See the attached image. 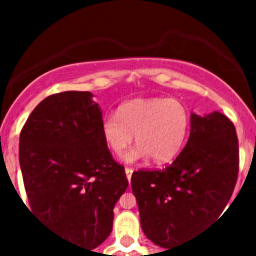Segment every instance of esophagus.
Instances as JSON below:
<instances>
[{"label":"esophagus","instance_id":"esophagus-1","mask_svg":"<svg viewBox=\"0 0 256 256\" xmlns=\"http://www.w3.org/2000/svg\"><path fill=\"white\" fill-rule=\"evenodd\" d=\"M132 173H133L132 168H126V178H128V180H130V178H132Z\"/></svg>","mask_w":256,"mask_h":256}]
</instances>
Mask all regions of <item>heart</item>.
Returning a JSON list of instances; mask_svg holds the SVG:
<instances>
[{"instance_id": "heart-1", "label": "heart", "mask_w": 256, "mask_h": 256, "mask_svg": "<svg viewBox=\"0 0 256 256\" xmlns=\"http://www.w3.org/2000/svg\"><path fill=\"white\" fill-rule=\"evenodd\" d=\"M190 118L186 106L176 98H138L126 102L118 114H108L101 123V133L108 148L122 154L136 134L137 146L124 155V160L136 162L152 158L164 164L180 152Z\"/></svg>"}]
</instances>
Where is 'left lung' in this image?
Instances as JSON below:
<instances>
[{"label": "left lung", "instance_id": "obj_1", "mask_svg": "<svg viewBox=\"0 0 256 256\" xmlns=\"http://www.w3.org/2000/svg\"><path fill=\"white\" fill-rule=\"evenodd\" d=\"M238 162L234 123L219 112L191 114L188 141L177 159L165 169L132 174L146 237L170 248L216 220L234 194Z\"/></svg>", "mask_w": 256, "mask_h": 256}]
</instances>
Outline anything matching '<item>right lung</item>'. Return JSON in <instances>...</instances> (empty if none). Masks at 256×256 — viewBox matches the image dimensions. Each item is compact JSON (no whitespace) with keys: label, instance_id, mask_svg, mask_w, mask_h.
I'll use <instances>...</instances> for the list:
<instances>
[{"label":"right lung","instance_id":"obj_1","mask_svg":"<svg viewBox=\"0 0 256 256\" xmlns=\"http://www.w3.org/2000/svg\"><path fill=\"white\" fill-rule=\"evenodd\" d=\"M91 92L51 94L20 132L19 160L32 212L78 248H97L112 230L114 206L128 187L101 133Z\"/></svg>","mask_w":256,"mask_h":256}]
</instances>
